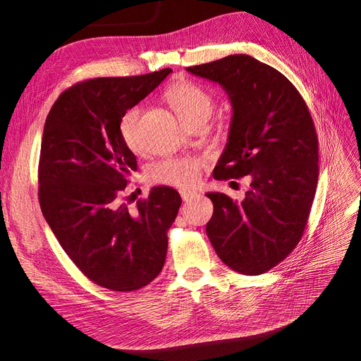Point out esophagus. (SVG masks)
I'll use <instances>...</instances> for the list:
<instances>
[{
    "mask_svg": "<svg viewBox=\"0 0 361 361\" xmlns=\"http://www.w3.org/2000/svg\"><path fill=\"white\" fill-rule=\"evenodd\" d=\"M179 192H180V197H182V200L183 202H188V200H191V199H194V197H197V191H194V190H187V188H182V190H179Z\"/></svg>",
    "mask_w": 361,
    "mask_h": 361,
    "instance_id": "34e87169",
    "label": "esophagus"
}]
</instances>
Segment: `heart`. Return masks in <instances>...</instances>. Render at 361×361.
<instances>
[{"mask_svg": "<svg viewBox=\"0 0 361 361\" xmlns=\"http://www.w3.org/2000/svg\"><path fill=\"white\" fill-rule=\"evenodd\" d=\"M167 99L185 125L197 118L207 120L212 113V96L202 89L200 85L191 81H180L174 84L167 93ZM140 117L141 110L138 106H133L122 116L118 123L120 137L130 150H137L140 146ZM202 166V161L197 158H166L155 162L149 169V178L155 183L188 188L199 182Z\"/></svg>", "mask_w": 361, "mask_h": 361, "instance_id": "obj_1", "label": "heart"}]
</instances>
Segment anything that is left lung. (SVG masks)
<instances>
[{"mask_svg":"<svg viewBox=\"0 0 361 361\" xmlns=\"http://www.w3.org/2000/svg\"><path fill=\"white\" fill-rule=\"evenodd\" d=\"M187 71L221 85L232 105L214 178L251 176L241 203L206 192L214 203L207 238L228 268L264 274L297 247L314 199L319 157L309 108L285 75L245 54Z\"/></svg>","mask_w":361,"mask_h":361,"instance_id":"8db88e82","label":"left lung"}]
</instances>
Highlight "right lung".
<instances>
[{"label": "right lung", "instance_id": "right-lung-1", "mask_svg": "<svg viewBox=\"0 0 361 361\" xmlns=\"http://www.w3.org/2000/svg\"><path fill=\"white\" fill-rule=\"evenodd\" d=\"M170 72L76 84L60 94L43 128L42 214L82 274L111 290L133 292L158 277L182 203L170 187H154L133 211L122 203L137 159L120 137V118Z\"/></svg>", "mask_w": 361, "mask_h": 361}]
</instances>
